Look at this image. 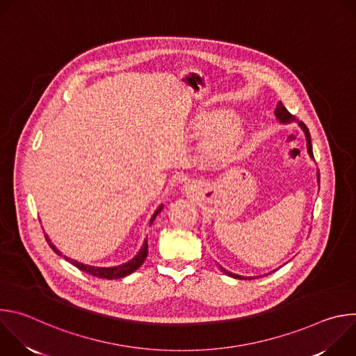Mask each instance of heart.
Listing matches in <instances>:
<instances>
[{
	"label": "heart",
	"mask_w": 356,
	"mask_h": 356,
	"mask_svg": "<svg viewBox=\"0 0 356 356\" xmlns=\"http://www.w3.org/2000/svg\"><path fill=\"white\" fill-rule=\"evenodd\" d=\"M241 138V131L235 124L221 122L210 138L209 147L216 156H224L236 146Z\"/></svg>",
	"instance_id": "heart-1"
}]
</instances>
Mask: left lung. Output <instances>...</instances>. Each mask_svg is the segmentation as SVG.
<instances>
[{"label": "left lung", "instance_id": "left-lung-1", "mask_svg": "<svg viewBox=\"0 0 356 356\" xmlns=\"http://www.w3.org/2000/svg\"><path fill=\"white\" fill-rule=\"evenodd\" d=\"M276 117L280 120V122H291V121H294V117L287 111V108L284 107V104L280 103L277 104V108H276ZM300 125H301V128H302V131H304V134H306V136H307V147H309V154H310V156H313L314 158V155H313V146H312V136H310V131H309V128L306 127V124H302V122H298ZM320 177V176H318ZM222 272H225L228 276H231V277H235V279H257V277H243V276H239V275H234V273H231V272H228V270H225V269H222Z\"/></svg>", "mask_w": 356, "mask_h": 356}]
</instances>
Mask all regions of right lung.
<instances>
[{
    "label": "right lung",
    "instance_id": "add662e5",
    "mask_svg": "<svg viewBox=\"0 0 356 356\" xmlns=\"http://www.w3.org/2000/svg\"><path fill=\"white\" fill-rule=\"evenodd\" d=\"M162 210V207L154 214V217H152V220H150V224L154 222V220L156 218V216H158V213ZM44 239L47 241V243H49V246L54 249V252H56L58 255H60V252L52 245V242H50V239L44 235ZM146 257H147V241H145L143 242V245H142V248H140V250L138 252V255L132 259V261H129V262H127V264H124V265H121V266H114V268H95V266H87V265H83V264H79V262H76V261H72V259H67L72 265H74L77 269H80L81 272H86L87 275H91V276H95V277H99V279H107V280H113V279H120V277H125V276H128V275H131L132 272H135L143 262H145V259H146Z\"/></svg>",
    "mask_w": 356,
    "mask_h": 356
}]
</instances>
